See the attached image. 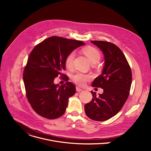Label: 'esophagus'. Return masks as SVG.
Instances as JSON below:
<instances>
[{"label": "esophagus", "instance_id": "esophagus-1", "mask_svg": "<svg viewBox=\"0 0 151 151\" xmlns=\"http://www.w3.org/2000/svg\"><path fill=\"white\" fill-rule=\"evenodd\" d=\"M76 91H77V92H80V91H81L83 90L82 89H81V88H80L79 87H76Z\"/></svg>", "mask_w": 151, "mask_h": 151}]
</instances>
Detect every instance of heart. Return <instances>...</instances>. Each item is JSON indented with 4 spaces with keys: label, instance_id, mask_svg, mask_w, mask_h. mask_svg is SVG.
I'll return each mask as SVG.
<instances>
[{
    "label": "heart",
    "instance_id": "1",
    "mask_svg": "<svg viewBox=\"0 0 151 151\" xmlns=\"http://www.w3.org/2000/svg\"><path fill=\"white\" fill-rule=\"evenodd\" d=\"M83 54L86 55L92 64H97L101 58V54L98 50L93 47H87L83 49ZM75 57V52L74 51L71 52L68 54L65 59V66L67 69L72 70L74 68L73 61ZM90 76L82 73L78 72L74 75L72 77V79L75 83L80 86L85 85L86 83L90 79Z\"/></svg>",
    "mask_w": 151,
    "mask_h": 151
}]
</instances>
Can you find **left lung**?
<instances>
[{
	"label": "left lung",
	"mask_w": 151,
	"mask_h": 151,
	"mask_svg": "<svg viewBox=\"0 0 151 151\" xmlns=\"http://www.w3.org/2000/svg\"><path fill=\"white\" fill-rule=\"evenodd\" d=\"M104 57V66L100 75L92 83L94 87L103 89L97 96L91 91V101L84 106L86 115L90 119L103 121L116 115L122 108L130 93L132 73L130 65L122 51L112 43L91 40Z\"/></svg>",
	"instance_id": "8db88e82"
}]
</instances>
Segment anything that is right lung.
<instances>
[{"instance_id": "obj_1", "label": "right lung", "mask_w": 151, "mask_h": 151, "mask_svg": "<svg viewBox=\"0 0 151 151\" xmlns=\"http://www.w3.org/2000/svg\"><path fill=\"white\" fill-rule=\"evenodd\" d=\"M85 43L58 36L48 37L39 43L29 55L24 70L23 81L27 99L33 109L40 116L56 119L66 111L69 97L76 92L70 82L54 84L58 75L66 76L65 59L69 53Z\"/></svg>"}]
</instances>
